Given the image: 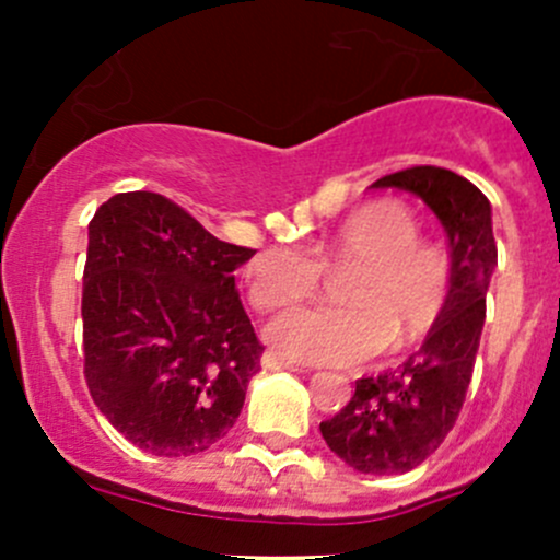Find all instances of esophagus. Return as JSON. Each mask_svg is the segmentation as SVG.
Listing matches in <instances>:
<instances>
[{
	"instance_id": "obj_1",
	"label": "esophagus",
	"mask_w": 560,
	"mask_h": 560,
	"mask_svg": "<svg viewBox=\"0 0 560 560\" xmlns=\"http://www.w3.org/2000/svg\"><path fill=\"white\" fill-rule=\"evenodd\" d=\"M259 363H262V369H268V371H303V365L292 363V360L279 358L276 352H265Z\"/></svg>"
}]
</instances>
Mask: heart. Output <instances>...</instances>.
Wrapping results in <instances>:
<instances>
[{"mask_svg":"<svg viewBox=\"0 0 560 560\" xmlns=\"http://www.w3.org/2000/svg\"><path fill=\"white\" fill-rule=\"evenodd\" d=\"M420 222L398 202H374L308 254L276 246L248 265V298L257 308H284L314 295L322 270H354L338 303L347 308H295L265 327L270 347L287 360L358 365L387 347H415L428 336L450 298V262L422 244Z\"/></svg>","mask_w":560,"mask_h":560,"instance_id":"heart-1","label":"heart"}]
</instances>
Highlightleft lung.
<instances>
[{"instance_id":"obj_1","label":"left lung","mask_w":560,"mask_h":560,"mask_svg":"<svg viewBox=\"0 0 560 560\" xmlns=\"http://www.w3.org/2000/svg\"><path fill=\"white\" fill-rule=\"evenodd\" d=\"M371 189L420 197L450 241V298L409 360L354 382V395L319 425L327 447L360 474H406L453 431L474 374L485 325V295L499 265L490 200L444 167H409L374 180Z\"/></svg>"}]
</instances>
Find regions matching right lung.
<instances>
[{
	"mask_svg": "<svg viewBox=\"0 0 560 560\" xmlns=\"http://www.w3.org/2000/svg\"><path fill=\"white\" fill-rule=\"evenodd\" d=\"M252 257L154 191H121L97 208L83 270V374L135 447L189 457L235 425L262 354L233 276Z\"/></svg>",
	"mask_w": 560,
	"mask_h": 560,
	"instance_id": "obj_1",
	"label": "right lung"
}]
</instances>
